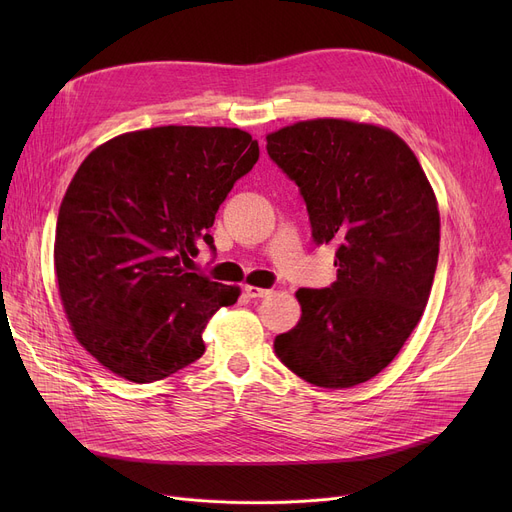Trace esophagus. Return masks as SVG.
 I'll use <instances>...</instances> for the list:
<instances>
[{"mask_svg": "<svg viewBox=\"0 0 512 512\" xmlns=\"http://www.w3.org/2000/svg\"><path fill=\"white\" fill-rule=\"evenodd\" d=\"M245 294H247V297H251V299H263V297H270L272 290H270V288H259V286L247 284V286H245Z\"/></svg>", "mask_w": 512, "mask_h": 512, "instance_id": "obj_1", "label": "esophagus"}]
</instances>
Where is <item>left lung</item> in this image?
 <instances>
[{
  "mask_svg": "<svg viewBox=\"0 0 512 512\" xmlns=\"http://www.w3.org/2000/svg\"><path fill=\"white\" fill-rule=\"evenodd\" d=\"M265 141L338 267L330 288L294 294L301 319L276 336V355L313 386L353 388L392 363L425 311L440 253L436 193L411 147L378 124L315 118Z\"/></svg>",
  "mask_w": 512,
  "mask_h": 512,
  "instance_id": "1",
  "label": "left lung"
}]
</instances>
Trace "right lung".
Wrapping results in <instances>:
<instances>
[{"instance_id": "right-lung-1", "label": "right lung", "mask_w": 512, "mask_h": 512, "mask_svg": "<svg viewBox=\"0 0 512 512\" xmlns=\"http://www.w3.org/2000/svg\"><path fill=\"white\" fill-rule=\"evenodd\" d=\"M259 159L249 132L157 126L93 149L60 205L53 267L72 334L134 384L164 380L205 353L213 313L238 286L188 272L215 213Z\"/></svg>"}]
</instances>
